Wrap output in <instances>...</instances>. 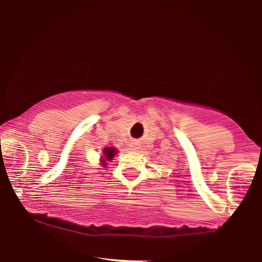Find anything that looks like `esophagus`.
I'll list each match as a JSON object with an SVG mask.
<instances>
[{
	"label": "esophagus",
	"instance_id": "1",
	"mask_svg": "<svg viewBox=\"0 0 262 262\" xmlns=\"http://www.w3.org/2000/svg\"><path fill=\"white\" fill-rule=\"evenodd\" d=\"M132 148H134V149H137V148H139V144H137V143H133V145H132Z\"/></svg>",
	"mask_w": 262,
	"mask_h": 262
}]
</instances>
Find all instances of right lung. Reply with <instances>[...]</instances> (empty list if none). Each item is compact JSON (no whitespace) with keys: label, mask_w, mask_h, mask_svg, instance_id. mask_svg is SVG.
<instances>
[{"label":"right lung","mask_w":262,"mask_h":262,"mask_svg":"<svg viewBox=\"0 0 262 262\" xmlns=\"http://www.w3.org/2000/svg\"><path fill=\"white\" fill-rule=\"evenodd\" d=\"M114 154H115V149H113V148H105L104 149V155L107 159H112L114 157ZM104 161H106V159H104ZM103 164H106V163H103Z\"/></svg>","instance_id":"1"}]
</instances>
